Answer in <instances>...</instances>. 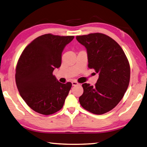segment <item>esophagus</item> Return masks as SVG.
<instances>
[{
    "mask_svg": "<svg viewBox=\"0 0 147 147\" xmlns=\"http://www.w3.org/2000/svg\"><path fill=\"white\" fill-rule=\"evenodd\" d=\"M71 84H72V86H77V85H79V84L78 83L76 80H73L72 82H71Z\"/></svg>",
    "mask_w": 147,
    "mask_h": 147,
    "instance_id": "1",
    "label": "esophagus"
}]
</instances>
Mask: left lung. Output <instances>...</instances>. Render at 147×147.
<instances>
[{"instance_id": "obj_1", "label": "left lung", "mask_w": 147, "mask_h": 147, "mask_svg": "<svg viewBox=\"0 0 147 147\" xmlns=\"http://www.w3.org/2000/svg\"><path fill=\"white\" fill-rule=\"evenodd\" d=\"M88 53V67L99 74L95 86L82 84L79 97L81 106L94 114L101 115L112 110L128 88L130 66L124 51L111 37L101 33L77 36Z\"/></svg>"}]
</instances>
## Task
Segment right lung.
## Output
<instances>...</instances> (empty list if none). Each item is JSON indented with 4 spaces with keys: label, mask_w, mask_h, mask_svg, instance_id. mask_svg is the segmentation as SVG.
Listing matches in <instances>:
<instances>
[{
    "label": "right lung",
    "mask_w": 147,
    "mask_h": 147,
    "mask_svg": "<svg viewBox=\"0 0 147 147\" xmlns=\"http://www.w3.org/2000/svg\"><path fill=\"white\" fill-rule=\"evenodd\" d=\"M74 36L51 34L38 37L30 43L18 61L15 79L25 103L35 112L51 115L60 110L71 88L53 75L61 64V54Z\"/></svg>",
    "instance_id": "1"
}]
</instances>
